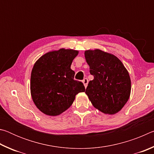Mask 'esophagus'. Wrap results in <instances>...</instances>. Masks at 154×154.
I'll return each instance as SVG.
<instances>
[{
    "label": "esophagus",
    "instance_id": "1",
    "mask_svg": "<svg viewBox=\"0 0 154 154\" xmlns=\"http://www.w3.org/2000/svg\"><path fill=\"white\" fill-rule=\"evenodd\" d=\"M83 85H84L85 88H86L87 85H88V79H87V78H85V79H83Z\"/></svg>",
    "mask_w": 154,
    "mask_h": 154
}]
</instances>
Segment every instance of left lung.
Listing matches in <instances>:
<instances>
[{
  "label": "left lung",
  "mask_w": 154,
  "mask_h": 154,
  "mask_svg": "<svg viewBox=\"0 0 154 154\" xmlns=\"http://www.w3.org/2000/svg\"><path fill=\"white\" fill-rule=\"evenodd\" d=\"M94 79L85 90L92 105L105 114L113 115L124 107L130 98L131 81L118 57L98 49L84 52Z\"/></svg>",
  "instance_id": "left-lung-1"
}]
</instances>
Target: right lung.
<instances>
[{
  "label": "right lung",
  "instance_id": "right-lung-1",
  "mask_svg": "<svg viewBox=\"0 0 154 154\" xmlns=\"http://www.w3.org/2000/svg\"><path fill=\"white\" fill-rule=\"evenodd\" d=\"M79 51L62 48L48 52L35 63L30 76V94L35 105L47 116H59L67 110L78 93L85 92L74 80L71 64Z\"/></svg>",
  "mask_w": 154,
  "mask_h": 154
}]
</instances>
